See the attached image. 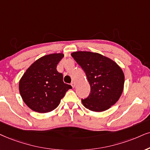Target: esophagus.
Segmentation results:
<instances>
[{"label": "esophagus", "instance_id": "esophagus-1", "mask_svg": "<svg viewBox=\"0 0 150 150\" xmlns=\"http://www.w3.org/2000/svg\"><path fill=\"white\" fill-rule=\"evenodd\" d=\"M71 86L73 88H74V87L75 86V83L74 82V81H73V82H71Z\"/></svg>", "mask_w": 150, "mask_h": 150}]
</instances>
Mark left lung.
I'll return each instance as SVG.
<instances>
[{
	"label": "left lung",
	"instance_id": "8db88e82",
	"mask_svg": "<svg viewBox=\"0 0 150 150\" xmlns=\"http://www.w3.org/2000/svg\"><path fill=\"white\" fill-rule=\"evenodd\" d=\"M72 57L86 74L91 93L82 104L93 111L109 109L120 98L125 76L122 69L109 58L91 52H75Z\"/></svg>",
	"mask_w": 150,
	"mask_h": 150
}]
</instances>
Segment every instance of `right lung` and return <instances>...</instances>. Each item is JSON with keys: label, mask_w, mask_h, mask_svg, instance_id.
<instances>
[{"label": "right lung", "mask_w": 150, "mask_h": 150, "mask_svg": "<svg viewBox=\"0 0 150 150\" xmlns=\"http://www.w3.org/2000/svg\"><path fill=\"white\" fill-rule=\"evenodd\" d=\"M62 53L43 56L32 64L19 81V91L28 107L36 112H50L58 107L66 91L72 88L63 81L57 66Z\"/></svg>", "instance_id": "add662e5"}]
</instances>
